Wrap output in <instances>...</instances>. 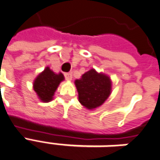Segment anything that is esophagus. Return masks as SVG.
<instances>
[{
	"label": "esophagus",
	"instance_id": "esophagus-1",
	"mask_svg": "<svg viewBox=\"0 0 160 160\" xmlns=\"http://www.w3.org/2000/svg\"><path fill=\"white\" fill-rule=\"evenodd\" d=\"M64 77H65V79H66L67 81H71V79H72V74L70 73V72H68V73H64Z\"/></svg>",
	"mask_w": 160,
	"mask_h": 160
}]
</instances>
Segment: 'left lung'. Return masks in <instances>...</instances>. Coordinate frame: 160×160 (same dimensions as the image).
<instances>
[{"mask_svg":"<svg viewBox=\"0 0 160 160\" xmlns=\"http://www.w3.org/2000/svg\"><path fill=\"white\" fill-rule=\"evenodd\" d=\"M74 82L79 102L89 110L102 106L112 92L110 78L105 73L97 72L95 69L85 72Z\"/></svg>","mask_w":160,"mask_h":160,"instance_id":"left-lung-1","label":"left lung"}]
</instances>
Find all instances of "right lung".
I'll return each instance as SVG.
<instances>
[{
  "instance_id": "1",
  "label": "right lung",
  "mask_w": 160,
  "mask_h": 160,
  "mask_svg": "<svg viewBox=\"0 0 160 160\" xmlns=\"http://www.w3.org/2000/svg\"><path fill=\"white\" fill-rule=\"evenodd\" d=\"M64 80V75L61 72L55 73L47 66L36 77L32 87L38 99L43 102H48L52 100L58 87Z\"/></svg>"
}]
</instances>
